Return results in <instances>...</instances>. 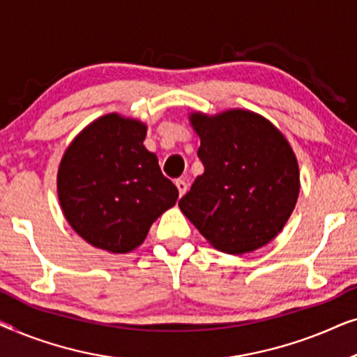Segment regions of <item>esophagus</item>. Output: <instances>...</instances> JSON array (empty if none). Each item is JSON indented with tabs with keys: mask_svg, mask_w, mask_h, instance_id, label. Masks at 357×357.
Returning a JSON list of instances; mask_svg holds the SVG:
<instances>
[{
	"mask_svg": "<svg viewBox=\"0 0 357 357\" xmlns=\"http://www.w3.org/2000/svg\"><path fill=\"white\" fill-rule=\"evenodd\" d=\"M175 185H177V188H178V195H180V197H183V195L187 193V188H188V183H187V180H183V178H178L177 182H175Z\"/></svg>",
	"mask_w": 357,
	"mask_h": 357,
	"instance_id": "obj_1",
	"label": "esophagus"
}]
</instances>
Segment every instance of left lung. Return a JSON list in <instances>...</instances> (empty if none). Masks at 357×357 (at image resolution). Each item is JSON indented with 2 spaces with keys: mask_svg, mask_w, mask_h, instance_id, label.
<instances>
[{
  "mask_svg": "<svg viewBox=\"0 0 357 357\" xmlns=\"http://www.w3.org/2000/svg\"><path fill=\"white\" fill-rule=\"evenodd\" d=\"M199 136L203 175L178 202L182 213L218 250L242 255L282 231L299 197V165L271 121L234 109L190 115Z\"/></svg>",
  "mask_w": 357,
  "mask_h": 357,
  "instance_id": "obj_1",
  "label": "left lung"
}]
</instances>
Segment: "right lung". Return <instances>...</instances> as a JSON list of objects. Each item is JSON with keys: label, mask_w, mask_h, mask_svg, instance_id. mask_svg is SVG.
<instances>
[{"label": "right lung", "mask_w": 357, "mask_h": 357, "mask_svg": "<svg viewBox=\"0 0 357 357\" xmlns=\"http://www.w3.org/2000/svg\"><path fill=\"white\" fill-rule=\"evenodd\" d=\"M146 125L119 114L100 116L73 139L58 167L66 221L87 243L128 253L172 208L178 190L144 148Z\"/></svg>", "instance_id": "obj_1"}]
</instances>
